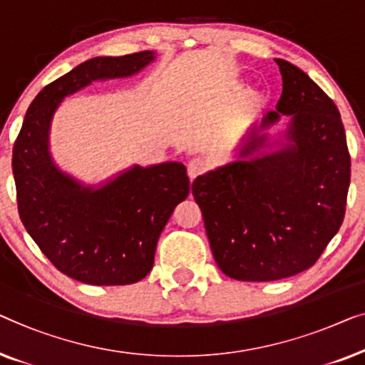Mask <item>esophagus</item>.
<instances>
[{
  "instance_id": "1",
  "label": "esophagus",
  "mask_w": 365,
  "mask_h": 365,
  "mask_svg": "<svg viewBox=\"0 0 365 365\" xmlns=\"http://www.w3.org/2000/svg\"><path fill=\"white\" fill-rule=\"evenodd\" d=\"M208 168V163L203 160V158H192V160L188 162V177L190 180H193V178H197L198 175H202L203 172H207Z\"/></svg>"
}]
</instances>
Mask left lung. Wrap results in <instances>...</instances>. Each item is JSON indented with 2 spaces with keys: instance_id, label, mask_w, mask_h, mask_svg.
<instances>
[{
  "instance_id": "1",
  "label": "left lung",
  "mask_w": 365,
  "mask_h": 365,
  "mask_svg": "<svg viewBox=\"0 0 365 365\" xmlns=\"http://www.w3.org/2000/svg\"><path fill=\"white\" fill-rule=\"evenodd\" d=\"M283 94L236 152L195 178L192 193L218 268L238 281H276L311 268L341 228L349 182L337 107L294 64L276 59ZM286 115L287 129H269Z\"/></svg>"
}]
</instances>
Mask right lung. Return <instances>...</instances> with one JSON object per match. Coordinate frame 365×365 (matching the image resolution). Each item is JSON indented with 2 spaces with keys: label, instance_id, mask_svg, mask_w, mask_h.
I'll use <instances>...</instances> for the list:
<instances>
[{
  "label": "right lung",
  "instance_id": "right-lung-1",
  "mask_svg": "<svg viewBox=\"0 0 365 365\" xmlns=\"http://www.w3.org/2000/svg\"><path fill=\"white\" fill-rule=\"evenodd\" d=\"M155 51L79 64L31 102L13 148V175L24 228L61 273L94 286L137 283L150 273L158 236L190 193L180 162L130 165L99 183L64 172L51 153V127L66 97L94 81L130 78Z\"/></svg>",
  "mask_w": 365,
  "mask_h": 365
}]
</instances>
